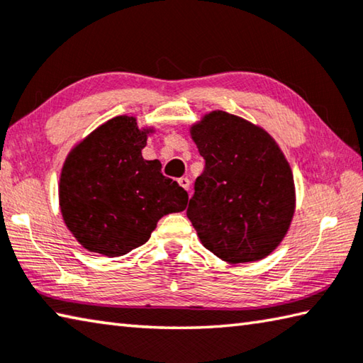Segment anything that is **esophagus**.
I'll return each instance as SVG.
<instances>
[{"label":"esophagus","instance_id":"34e87169","mask_svg":"<svg viewBox=\"0 0 363 363\" xmlns=\"http://www.w3.org/2000/svg\"><path fill=\"white\" fill-rule=\"evenodd\" d=\"M177 182H179V186H181L182 189H186V190H189V189H190V181H189V177H181V179L177 181Z\"/></svg>","mask_w":363,"mask_h":363}]
</instances>
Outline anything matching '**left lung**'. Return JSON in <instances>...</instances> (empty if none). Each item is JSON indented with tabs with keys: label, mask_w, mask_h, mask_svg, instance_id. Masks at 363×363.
Returning a JSON list of instances; mask_svg holds the SVG:
<instances>
[{
	"label": "left lung",
	"mask_w": 363,
	"mask_h": 363,
	"mask_svg": "<svg viewBox=\"0 0 363 363\" xmlns=\"http://www.w3.org/2000/svg\"><path fill=\"white\" fill-rule=\"evenodd\" d=\"M190 136L206 163L187 208L201 245L232 265L265 259L296 206L284 152L267 130L219 109L190 125Z\"/></svg>",
	"instance_id": "1"
}]
</instances>
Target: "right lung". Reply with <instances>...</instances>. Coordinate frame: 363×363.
Segmentation results:
<instances>
[{
  "label": "right lung",
  "mask_w": 363,
  "mask_h": 363,
  "mask_svg": "<svg viewBox=\"0 0 363 363\" xmlns=\"http://www.w3.org/2000/svg\"><path fill=\"white\" fill-rule=\"evenodd\" d=\"M154 127L117 116L79 141L65 159L58 203L65 225L89 252L121 257L146 242L163 216L181 213L189 196L143 159Z\"/></svg>",
  "instance_id": "1"
}]
</instances>
